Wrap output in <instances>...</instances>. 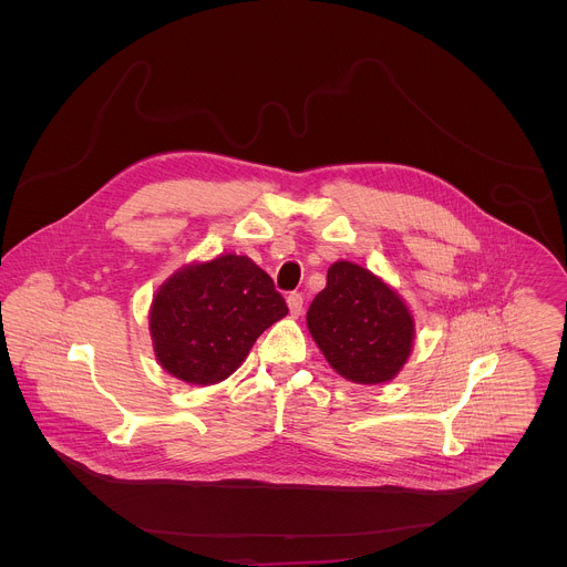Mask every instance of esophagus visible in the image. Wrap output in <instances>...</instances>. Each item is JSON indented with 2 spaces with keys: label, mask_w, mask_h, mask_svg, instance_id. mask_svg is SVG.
<instances>
[{
  "label": "esophagus",
  "mask_w": 567,
  "mask_h": 567,
  "mask_svg": "<svg viewBox=\"0 0 567 567\" xmlns=\"http://www.w3.org/2000/svg\"><path fill=\"white\" fill-rule=\"evenodd\" d=\"M288 308H290L292 317H299L303 312V295L301 292L288 295Z\"/></svg>",
  "instance_id": "obj_1"
}]
</instances>
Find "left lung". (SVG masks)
Listing matches in <instances>:
<instances>
[{"label": "left lung", "instance_id": "left-lung-1", "mask_svg": "<svg viewBox=\"0 0 567 567\" xmlns=\"http://www.w3.org/2000/svg\"><path fill=\"white\" fill-rule=\"evenodd\" d=\"M308 327L333 371L358 384L393 380L414 336L404 301L351 261L329 266L327 286L308 310Z\"/></svg>", "mask_w": 567, "mask_h": 567}]
</instances>
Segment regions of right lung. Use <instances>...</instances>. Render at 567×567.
Wrapping results in <instances>:
<instances>
[{
	"label": "right lung",
	"mask_w": 567,
	"mask_h": 567,
	"mask_svg": "<svg viewBox=\"0 0 567 567\" xmlns=\"http://www.w3.org/2000/svg\"><path fill=\"white\" fill-rule=\"evenodd\" d=\"M288 315L272 279L246 255H223L172 275L153 301L157 360L189 384L229 378L264 329Z\"/></svg>",
	"instance_id": "add662e5"
}]
</instances>
